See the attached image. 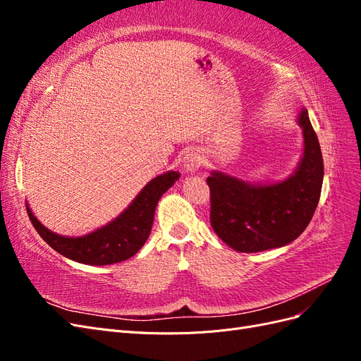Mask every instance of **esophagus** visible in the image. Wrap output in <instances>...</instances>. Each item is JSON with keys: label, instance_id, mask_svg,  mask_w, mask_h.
<instances>
[{"label": "esophagus", "instance_id": "34e87169", "mask_svg": "<svg viewBox=\"0 0 361 361\" xmlns=\"http://www.w3.org/2000/svg\"><path fill=\"white\" fill-rule=\"evenodd\" d=\"M182 164H183V169L187 170L188 173L197 171L203 164V157L200 154V150H197V149L188 150L187 154H185L183 159H182Z\"/></svg>", "mask_w": 361, "mask_h": 361}]
</instances>
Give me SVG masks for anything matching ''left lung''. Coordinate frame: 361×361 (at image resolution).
Here are the masks:
<instances>
[{
  "label": "left lung",
  "instance_id": "left-lung-1",
  "mask_svg": "<svg viewBox=\"0 0 361 361\" xmlns=\"http://www.w3.org/2000/svg\"><path fill=\"white\" fill-rule=\"evenodd\" d=\"M297 122L302 129L304 150L289 178L251 183L214 170L206 179L211 190V226L236 251L257 253L288 245L312 220L321 197L324 161L305 108Z\"/></svg>",
  "mask_w": 361,
  "mask_h": 361
}]
</instances>
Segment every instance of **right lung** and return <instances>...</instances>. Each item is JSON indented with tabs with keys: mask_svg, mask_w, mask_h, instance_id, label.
Segmentation results:
<instances>
[{
	"mask_svg": "<svg viewBox=\"0 0 361 361\" xmlns=\"http://www.w3.org/2000/svg\"><path fill=\"white\" fill-rule=\"evenodd\" d=\"M179 176V171H167L154 178L117 218L84 236L54 233L37 220L28 204L27 212L43 241L61 256L96 267L118 264L133 257L145 245L154 224L157 204Z\"/></svg>",
	"mask_w": 361,
	"mask_h": 361,
	"instance_id": "obj_1",
	"label": "right lung"
}]
</instances>
